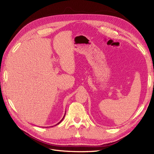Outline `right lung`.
Segmentation results:
<instances>
[{
    "instance_id": "add662e5",
    "label": "right lung",
    "mask_w": 154,
    "mask_h": 154,
    "mask_svg": "<svg viewBox=\"0 0 154 154\" xmlns=\"http://www.w3.org/2000/svg\"><path fill=\"white\" fill-rule=\"evenodd\" d=\"M64 117H65V115H64V116H63V118H62V120H61V121H60V122H59V123H57V125H58V124H59V123H61V122H62V120H63V118H64Z\"/></svg>"
}]
</instances>
